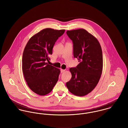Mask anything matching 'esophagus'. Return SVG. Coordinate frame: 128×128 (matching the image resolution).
<instances>
[{
	"label": "esophagus",
	"instance_id": "1",
	"mask_svg": "<svg viewBox=\"0 0 128 128\" xmlns=\"http://www.w3.org/2000/svg\"><path fill=\"white\" fill-rule=\"evenodd\" d=\"M65 71H66L65 70H62V69H61V70H60V72H61V73H63V72H64Z\"/></svg>",
	"mask_w": 128,
	"mask_h": 128
}]
</instances>
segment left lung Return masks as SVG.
I'll use <instances>...</instances> for the list:
<instances>
[{
  "instance_id": "obj_1",
  "label": "left lung",
  "mask_w": 128,
  "mask_h": 128,
  "mask_svg": "<svg viewBox=\"0 0 128 128\" xmlns=\"http://www.w3.org/2000/svg\"><path fill=\"white\" fill-rule=\"evenodd\" d=\"M66 34L73 42V56L79 64L70 68L72 76L66 86L73 94L84 96L94 89L101 77L102 48L98 39L84 29L68 30Z\"/></svg>"
}]
</instances>
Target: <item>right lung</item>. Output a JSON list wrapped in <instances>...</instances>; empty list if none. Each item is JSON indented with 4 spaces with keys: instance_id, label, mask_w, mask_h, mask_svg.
I'll list each match as a JSON object with an SVG mask.
<instances>
[{
    "instance_id": "right-lung-1",
    "label": "right lung",
    "mask_w": 128,
    "mask_h": 128,
    "mask_svg": "<svg viewBox=\"0 0 128 128\" xmlns=\"http://www.w3.org/2000/svg\"><path fill=\"white\" fill-rule=\"evenodd\" d=\"M64 30H42L32 37L24 50L22 70L30 89L40 96L52 91L58 79L60 70L48 64L53 48Z\"/></svg>"
}]
</instances>
